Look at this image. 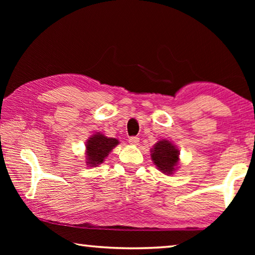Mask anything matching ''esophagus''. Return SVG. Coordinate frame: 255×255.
Here are the masks:
<instances>
[{
	"instance_id": "1",
	"label": "esophagus",
	"mask_w": 255,
	"mask_h": 255,
	"mask_svg": "<svg viewBox=\"0 0 255 255\" xmlns=\"http://www.w3.org/2000/svg\"><path fill=\"white\" fill-rule=\"evenodd\" d=\"M128 141L132 145H137V144H139V138L138 137H130L128 139Z\"/></svg>"
}]
</instances>
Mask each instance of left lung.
I'll use <instances>...</instances> for the list:
<instances>
[{
    "label": "left lung",
    "mask_w": 255,
    "mask_h": 255,
    "mask_svg": "<svg viewBox=\"0 0 255 255\" xmlns=\"http://www.w3.org/2000/svg\"><path fill=\"white\" fill-rule=\"evenodd\" d=\"M151 158L158 169L164 174L170 175L175 171L178 162V150L169 140H160L151 150Z\"/></svg>",
    "instance_id": "left-lung-1"
}]
</instances>
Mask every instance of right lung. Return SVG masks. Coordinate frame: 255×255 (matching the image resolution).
Segmentation results:
<instances>
[{
	"mask_svg": "<svg viewBox=\"0 0 255 255\" xmlns=\"http://www.w3.org/2000/svg\"><path fill=\"white\" fill-rule=\"evenodd\" d=\"M118 143L115 138H108L102 133L93 134L86 142V163L90 166L100 165Z\"/></svg>",
	"mask_w": 255,
	"mask_h": 255,
	"instance_id": "obj_1",
	"label": "right lung"
}]
</instances>
